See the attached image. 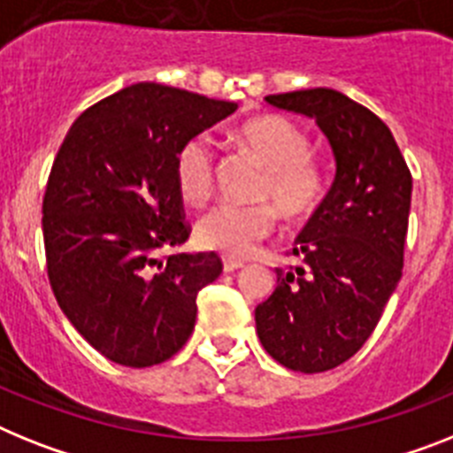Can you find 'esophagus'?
Here are the masks:
<instances>
[{
	"instance_id": "34e87169",
	"label": "esophagus",
	"mask_w": 453,
	"mask_h": 453,
	"mask_svg": "<svg viewBox=\"0 0 453 453\" xmlns=\"http://www.w3.org/2000/svg\"><path fill=\"white\" fill-rule=\"evenodd\" d=\"M222 265H224V273H234V270L245 268V261H241V258L224 257V258H222Z\"/></svg>"
}]
</instances>
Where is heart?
Masks as SVG:
<instances>
[{"mask_svg":"<svg viewBox=\"0 0 453 453\" xmlns=\"http://www.w3.org/2000/svg\"><path fill=\"white\" fill-rule=\"evenodd\" d=\"M238 144L264 167V176L254 188V206H222L196 222V242L226 257H247L277 224V212L286 222H304L320 206L326 195V179L311 160L307 134L281 116H258L235 130ZM173 180L188 203L201 206L212 195L215 160L208 137H189L173 160Z\"/></svg>","mask_w":453,"mask_h":453,"instance_id":"b5f03b06","label":"heart"}]
</instances>
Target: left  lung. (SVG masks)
<instances>
[{
  "label": "left lung",
  "mask_w": 453,
  "mask_h": 453,
  "mask_svg": "<svg viewBox=\"0 0 453 453\" xmlns=\"http://www.w3.org/2000/svg\"><path fill=\"white\" fill-rule=\"evenodd\" d=\"M273 107L314 119L337 162L330 192L277 288L254 311L273 359L303 373L343 365L376 330L403 270L412 176L389 127L334 88L265 96Z\"/></svg>",
  "instance_id": "8db88e82"
}]
</instances>
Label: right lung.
<instances>
[{"mask_svg":"<svg viewBox=\"0 0 453 453\" xmlns=\"http://www.w3.org/2000/svg\"><path fill=\"white\" fill-rule=\"evenodd\" d=\"M235 107L139 82L82 111L59 146L42 199L50 286L73 327L116 365L144 369L179 353L196 293L222 273L215 252L167 254L189 235L173 160Z\"/></svg>","mask_w":453,"mask_h":453,"instance_id":"obj_1","label":"right lung"}]
</instances>
